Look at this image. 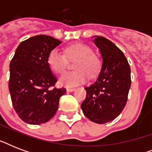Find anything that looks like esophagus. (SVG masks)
Segmentation results:
<instances>
[{"instance_id":"1","label":"esophagus","mask_w":152,"mask_h":152,"mask_svg":"<svg viewBox=\"0 0 152 152\" xmlns=\"http://www.w3.org/2000/svg\"><path fill=\"white\" fill-rule=\"evenodd\" d=\"M66 91H68V92H72V91H75V88H67Z\"/></svg>"}]
</instances>
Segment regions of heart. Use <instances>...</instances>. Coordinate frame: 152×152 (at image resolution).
<instances>
[{"label": "heart", "mask_w": 152, "mask_h": 152, "mask_svg": "<svg viewBox=\"0 0 152 152\" xmlns=\"http://www.w3.org/2000/svg\"><path fill=\"white\" fill-rule=\"evenodd\" d=\"M66 55L69 59L77 60L74 68L76 71L65 72L60 77V83L65 87H75L88 80V76H96L101 69V61L90 46L85 44H76L66 49ZM66 55L59 49L50 52L47 62L51 69L57 73L65 70L68 63Z\"/></svg>", "instance_id": "1"}]
</instances>
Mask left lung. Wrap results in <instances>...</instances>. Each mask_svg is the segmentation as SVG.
Here are the masks:
<instances>
[{
  "label": "left lung",
  "instance_id": "1",
  "mask_svg": "<svg viewBox=\"0 0 152 152\" xmlns=\"http://www.w3.org/2000/svg\"><path fill=\"white\" fill-rule=\"evenodd\" d=\"M93 39L102 62L97 80L85 88L87 96L81 109L90 121L105 124L114 120L125 108L131 87V71L126 57L115 44L102 36Z\"/></svg>",
  "mask_w": 152,
  "mask_h": 152
}]
</instances>
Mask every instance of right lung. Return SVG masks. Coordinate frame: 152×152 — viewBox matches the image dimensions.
<instances>
[{"mask_svg": "<svg viewBox=\"0 0 152 152\" xmlns=\"http://www.w3.org/2000/svg\"><path fill=\"white\" fill-rule=\"evenodd\" d=\"M61 42L48 35H36L22 42L10 63L8 88L18 116L30 125L47 122L54 116L64 88L51 87L57 80L47 62L51 50Z\"/></svg>", "mask_w": 152, "mask_h": 152, "instance_id": "add662e5", "label": "right lung"}]
</instances>
